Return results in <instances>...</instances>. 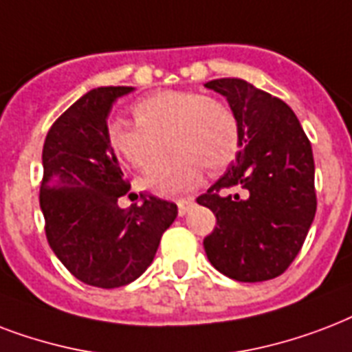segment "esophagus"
<instances>
[{
	"label": "esophagus",
	"instance_id": "esophagus-1",
	"mask_svg": "<svg viewBox=\"0 0 352 352\" xmlns=\"http://www.w3.org/2000/svg\"><path fill=\"white\" fill-rule=\"evenodd\" d=\"M192 198H182V200H178V213L184 217L185 213H189V209L192 207Z\"/></svg>",
	"mask_w": 352,
	"mask_h": 352
}]
</instances>
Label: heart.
I'll use <instances>...</instances> for the list:
<instances>
[{"mask_svg": "<svg viewBox=\"0 0 352 352\" xmlns=\"http://www.w3.org/2000/svg\"><path fill=\"white\" fill-rule=\"evenodd\" d=\"M135 121L116 117L106 126L111 152L130 167L145 170L162 148L171 151L146 170L143 184L160 195H178L201 179L204 167L220 173L241 151V124L230 106L213 97L165 89L138 100Z\"/></svg>", "mask_w": 352, "mask_h": 352, "instance_id": "b5f03b06", "label": "heart"}]
</instances>
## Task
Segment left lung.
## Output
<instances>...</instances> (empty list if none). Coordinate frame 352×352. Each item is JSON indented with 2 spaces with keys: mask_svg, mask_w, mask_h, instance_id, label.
<instances>
[{
  "mask_svg": "<svg viewBox=\"0 0 352 352\" xmlns=\"http://www.w3.org/2000/svg\"><path fill=\"white\" fill-rule=\"evenodd\" d=\"M206 88L224 95L241 124L236 162L196 198L217 217L204 239L207 258L241 283L274 279L298 257L314 220L312 146L292 108L274 95L242 78Z\"/></svg>",
  "mask_w": 352,
  "mask_h": 352,
  "instance_id": "obj_1",
  "label": "left lung"
}]
</instances>
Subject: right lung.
I'll use <instances>...</instances> for the list:
<instances>
[{"mask_svg": "<svg viewBox=\"0 0 352 352\" xmlns=\"http://www.w3.org/2000/svg\"><path fill=\"white\" fill-rule=\"evenodd\" d=\"M130 86L91 89L49 128L43 143L40 207L45 236L60 263L78 280L119 288L143 274L173 224L178 206L141 195V206L121 209L130 190L106 139V119Z\"/></svg>", "mask_w": 352, "mask_h": 352, "instance_id": "add662e5", "label": "right lung"}]
</instances>
